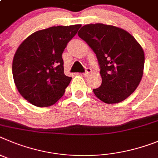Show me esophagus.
Returning a JSON list of instances; mask_svg holds the SVG:
<instances>
[{
  "mask_svg": "<svg viewBox=\"0 0 158 158\" xmlns=\"http://www.w3.org/2000/svg\"><path fill=\"white\" fill-rule=\"evenodd\" d=\"M91 69H89V68H87V69H86V72H84V73L82 74V76H84V77H86V76H88V75H89L90 74V72H91Z\"/></svg>",
  "mask_w": 158,
  "mask_h": 158,
  "instance_id": "1",
  "label": "esophagus"
}]
</instances>
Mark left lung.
Here are the masks:
<instances>
[{
  "instance_id": "left-lung-1",
  "label": "left lung",
  "mask_w": 158,
  "mask_h": 158,
  "mask_svg": "<svg viewBox=\"0 0 158 158\" xmlns=\"http://www.w3.org/2000/svg\"><path fill=\"white\" fill-rule=\"evenodd\" d=\"M78 35L93 49L100 65L102 85L93 89L97 98L107 104L128 98L139 85L144 69V52L135 38L103 23L86 24Z\"/></svg>"
}]
</instances>
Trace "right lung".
Masks as SVG:
<instances>
[{"label":"right lung","instance_id":"right-lung-1","mask_svg":"<svg viewBox=\"0 0 158 158\" xmlns=\"http://www.w3.org/2000/svg\"><path fill=\"white\" fill-rule=\"evenodd\" d=\"M80 27L76 24L38 31L17 49L12 62L14 82L30 103L47 107L64 95L72 78L64 73L62 53Z\"/></svg>","mask_w":158,"mask_h":158}]
</instances>
